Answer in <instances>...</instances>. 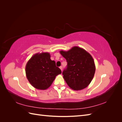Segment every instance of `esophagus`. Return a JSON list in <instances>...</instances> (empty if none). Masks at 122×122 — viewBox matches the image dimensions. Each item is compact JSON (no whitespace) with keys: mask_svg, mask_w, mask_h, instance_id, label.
I'll use <instances>...</instances> for the list:
<instances>
[{"mask_svg":"<svg viewBox=\"0 0 122 122\" xmlns=\"http://www.w3.org/2000/svg\"><path fill=\"white\" fill-rule=\"evenodd\" d=\"M60 69L61 70V71H62V66H61V67H60Z\"/></svg>","mask_w":122,"mask_h":122,"instance_id":"esophagus-1","label":"esophagus"}]
</instances>
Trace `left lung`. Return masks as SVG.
I'll use <instances>...</instances> for the list:
<instances>
[{
	"mask_svg": "<svg viewBox=\"0 0 122 122\" xmlns=\"http://www.w3.org/2000/svg\"><path fill=\"white\" fill-rule=\"evenodd\" d=\"M60 52L68 63L62 75L68 86L75 91L86 87L93 80L96 70L91 55L78 46L73 47L67 51L61 50Z\"/></svg>",
	"mask_w": 122,
	"mask_h": 122,
	"instance_id": "1",
	"label": "left lung"
}]
</instances>
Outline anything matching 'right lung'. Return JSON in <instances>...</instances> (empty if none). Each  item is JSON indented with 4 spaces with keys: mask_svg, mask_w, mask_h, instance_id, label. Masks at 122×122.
Returning <instances> with one entry per match:
<instances>
[{
    "mask_svg": "<svg viewBox=\"0 0 122 122\" xmlns=\"http://www.w3.org/2000/svg\"><path fill=\"white\" fill-rule=\"evenodd\" d=\"M26 75L28 81L36 89L45 90L49 87L55 77L61 73L55 62L50 59L48 52L34 54L26 65Z\"/></svg>",
    "mask_w": 122,
    "mask_h": 122,
    "instance_id": "right-lung-1",
    "label": "right lung"
}]
</instances>
